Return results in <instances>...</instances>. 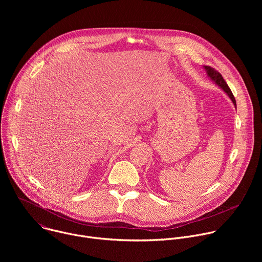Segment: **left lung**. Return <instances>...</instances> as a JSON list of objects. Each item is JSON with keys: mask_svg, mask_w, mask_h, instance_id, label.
I'll return each instance as SVG.
<instances>
[{"mask_svg": "<svg viewBox=\"0 0 262 262\" xmlns=\"http://www.w3.org/2000/svg\"><path fill=\"white\" fill-rule=\"evenodd\" d=\"M205 70L207 71L208 77H209L213 82H215L216 85H219L224 91H225V92L228 94V96L230 97V99L232 100V102L234 103V105L236 106L235 98H234V96H233V94H232V92H231L229 86L227 85V83L225 82V80L223 79L222 74H221L217 70H215L214 68H212V67H210V66H205Z\"/></svg>", "mask_w": 262, "mask_h": 262, "instance_id": "obj_1", "label": "left lung"}]
</instances>
